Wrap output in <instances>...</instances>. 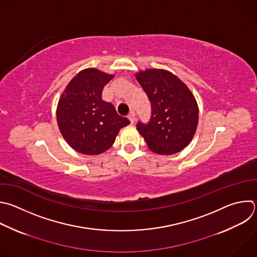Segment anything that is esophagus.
Wrapping results in <instances>:
<instances>
[{"mask_svg":"<svg viewBox=\"0 0 257 257\" xmlns=\"http://www.w3.org/2000/svg\"><path fill=\"white\" fill-rule=\"evenodd\" d=\"M128 119L130 120V122H131V124H133V123H135V121H136V116H135V113L132 111V112H130L129 113V115H128Z\"/></svg>","mask_w":257,"mask_h":257,"instance_id":"34e87169","label":"esophagus"}]
</instances>
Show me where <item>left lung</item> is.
Returning a JSON list of instances; mask_svg holds the SVG:
<instances>
[{"instance_id":"left-lung-1","label":"left lung","mask_w":257,"mask_h":257,"mask_svg":"<svg viewBox=\"0 0 257 257\" xmlns=\"http://www.w3.org/2000/svg\"><path fill=\"white\" fill-rule=\"evenodd\" d=\"M135 77L151 103L150 121L136 125L148 148L162 155L182 151L198 126L199 108L194 95L177 75L165 69H145Z\"/></svg>"}]
</instances>
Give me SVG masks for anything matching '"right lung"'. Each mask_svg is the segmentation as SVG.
<instances>
[{
  "label": "right lung",
  "mask_w": 257,
  "mask_h": 257,
  "mask_svg": "<svg viewBox=\"0 0 257 257\" xmlns=\"http://www.w3.org/2000/svg\"><path fill=\"white\" fill-rule=\"evenodd\" d=\"M114 77L97 68L79 71L66 85L57 109L59 131L68 145L82 154L97 155L108 150L121 128L130 121L102 100L105 85Z\"/></svg>",
  "instance_id": "obj_1"
}]
</instances>
